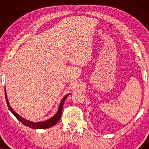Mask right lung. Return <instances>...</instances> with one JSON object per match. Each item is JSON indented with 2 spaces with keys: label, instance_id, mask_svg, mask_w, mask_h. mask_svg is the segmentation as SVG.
I'll return each instance as SVG.
<instances>
[{
  "label": "right lung",
  "instance_id": "add662e5",
  "mask_svg": "<svg viewBox=\"0 0 149 149\" xmlns=\"http://www.w3.org/2000/svg\"><path fill=\"white\" fill-rule=\"evenodd\" d=\"M69 94H70V93H68V94L65 95L64 98L62 99V100L61 101L60 106H59V109L58 110V112H57L56 114L54 116V117L50 118L49 119L47 120V121H45L42 122H35V123H34V122L28 121V120L24 119V118H22L21 116H19V115H18L17 113H16L15 111H14V110L12 109L11 107L9 104V100H8V99H7V93H6V90L5 89V95L6 102H7L8 108H9V111L13 114L14 116L17 118V119L19 120V121L21 122L22 123H23L25 126H28V127H29L30 128H32V129H47V128H49L51 127H52V126L56 125V124L58 123L59 121H60V119L61 118V115H62V112L63 104H64L65 100L66 99L67 96H68Z\"/></svg>",
  "mask_w": 149,
  "mask_h": 149
}]
</instances>
